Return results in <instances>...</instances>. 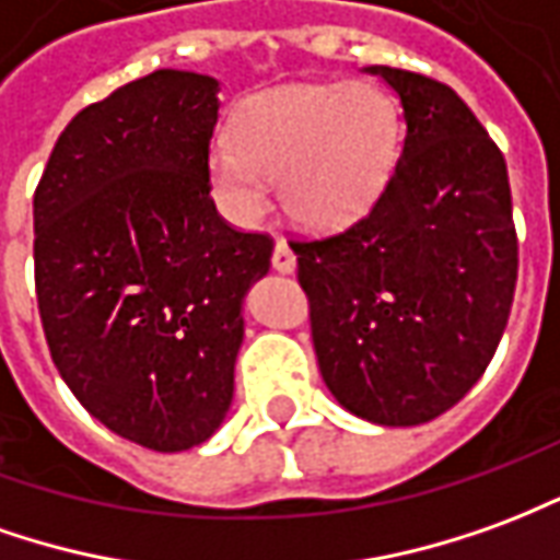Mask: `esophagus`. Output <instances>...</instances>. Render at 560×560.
I'll use <instances>...</instances> for the list:
<instances>
[{
	"mask_svg": "<svg viewBox=\"0 0 560 560\" xmlns=\"http://www.w3.org/2000/svg\"><path fill=\"white\" fill-rule=\"evenodd\" d=\"M271 265H273V271H280V273L295 271V253H292V247H289L287 241H277V247H273V256H271Z\"/></svg>",
	"mask_w": 560,
	"mask_h": 560,
	"instance_id": "34e87169",
	"label": "esophagus"
}]
</instances>
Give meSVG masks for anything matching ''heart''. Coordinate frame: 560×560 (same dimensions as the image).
Segmentation results:
<instances>
[{
  "instance_id": "b5f03b06",
  "label": "heart",
  "mask_w": 560,
  "mask_h": 560,
  "mask_svg": "<svg viewBox=\"0 0 560 560\" xmlns=\"http://www.w3.org/2000/svg\"><path fill=\"white\" fill-rule=\"evenodd\" d=\"M398 135L395 102L371 83L280 86L247 102L232 141L210 150V189L232 220L256 223L271 205L268 177H280L295 223L340 229L380 198Z\"/></svg>"
}]
</instances>
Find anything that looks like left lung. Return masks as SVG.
Instances as JSON below:
<instances>
[{
  "instance_id": "1",
  "label": "left lung",
  "mask_w": 560,
  "mask_h": 560,
  "mask_svg": "<svg viewBox=\"0 0 560 560\" xmlns=\"http://www.w3.org/2000/svg\"><path fill=\"white\" fill-rule=\"evenodd\" d=\"M398 93L404 150L374 208L289 241L313 350L350 413L392 428L446 413L486 374L518 277L506 162L446 83L371 66Z\"/></svg>"
}]
</instances>
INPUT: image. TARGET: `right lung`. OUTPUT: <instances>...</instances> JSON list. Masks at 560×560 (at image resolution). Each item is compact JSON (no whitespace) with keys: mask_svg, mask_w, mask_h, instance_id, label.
Wrapping results in <instances>:
<instances>
[{"mask_svg":"<svg viewBox=\"0 0 560 560\" xmlns=\"http://www.w3.org/2000/svg\"><path fill=\"white\" fill-rule=\"evenodd\" d=\"M217 90L160 69L86 105L33 198L50 359L86 413L144 450H192L220 428L241 304L271 265V237L237 232L210 198Z\"/></svg>","mask_w":560,"mask_h":560,"instance_id":"add662e5","label":"right lung"}]
</instances>
